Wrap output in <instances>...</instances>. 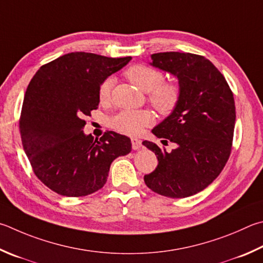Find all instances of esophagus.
<instances>
[{
	"instance_id": "esophagus-1",
	"label": "esophagus",
	"mask_w": 263,
	"mask_h": 263,
	"mask_svg": "<svg viewBox=\"0 0 263 263\" xmlns=\"http://www.w3.org/2000/svg\"><path fill=\"white\" fill-rule=\"evenodd\" d=\"M131 144H132V148L133 149H139V148L141 147V140L137 139V138H132L131 139Z\"/></svg>"
}]
</instances>
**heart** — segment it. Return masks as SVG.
Here are the masks:
<instances>
[{"mask_svg": "<svg viewBox=\"0 0 263 263\" xmlns=\"http://www.w3.org/2000/svg\"><path fill=\"white\" fill-rule=\"evenodd\" d=\"M125 77L144 92H148V101L161 115H170L180 101V88L177 84L164 82L160 70L145 64H135L125 70ZM112 78H106L100 84L98 97L101 103L110 100ZM154 121L149 110H122L109 118V126L124 135L137 136Z\"/></svg>", "mask_w": 263, "mask_h": 263, "instance_id": "heart-1", "label": "heart"}]
</instances>
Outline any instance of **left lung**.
I'll return each instance as SVG.
<instances>
[{"mask_svg": "<svg viewBox=\"0 0 263 263\" xmlns=\"http://www.w3.org/2000/svg\"><path fill=\"white\" fill-rule=\"evenodd\" d=\"M152 60L153 66L178 78L180 101L152 131L176 144L175 149L142 142L159 162L144 180L157 194L187 198L212 184L227 164L235 131V99L226 78L206 57L166 51L153 54Z\"/></svg>", "mask_w": 263, "mask_h": 263, "instance_id": "8db88e82", "label": "left lung"}]
</instances>
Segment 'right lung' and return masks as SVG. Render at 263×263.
<instances>
[{"instance_id":"right-lung-1","label":"right lung","mask_w":263,"mask_h":263,"mask_svg":"<svg viewBox=\"0 0 263 263\" xmlns=\"http://www.w3.org/2000/svg\"><path fill=\"white\" fill-rule=\"evenodd\" d=\"M131 57L111 59L76 51L44 64L24 98L19 132L33 173L64 197H85L103 187L111 162L131 152V140L114 131L84 135L85 117L99 107L98 89Z\"/></svg>"}]
</instances>
